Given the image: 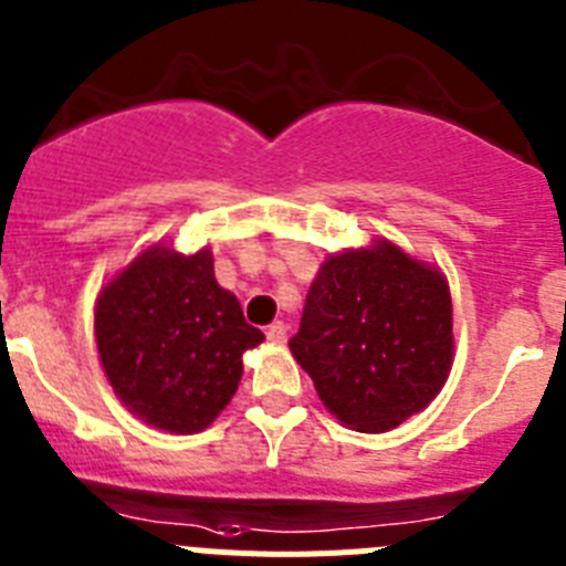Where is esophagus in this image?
Returning a JSON list of instances; mask_svg holds the SVG:
<instances>
[{"label": "esophagus", "instance_id": "obj_1", "mask_svg": "<svg viewBox=\"0 0 566 566\" xmlns=\"http://www.w3.org/2000/svg\"><path fill=\"white\" fill-rule=\"evenodd\" d=\"M268 340L284 344V340H287V324H284V321H273L271 327H268Z\"/></svg>", "mask_w": 566, "mask_h": 566}]
</instances>
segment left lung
<instances>
[{
	"instance_id": "left-lung-1",
	"label": "left lung",
	"mask_w": 566,
	"mask_h": 566,
	"mask_svg": "<svg viewBox=\"0 0 566 566\" xmlns=\"http://www.w3.org/2000/svg\"><path fill=\"white\" fill-rule=\"evenodd\" d=\"M290 353L344 426L395 429L440 395L454 364L446 276L389 239L335 253L310 284Z\"/></svg>"
}]
</instances>
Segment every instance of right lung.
I'll list each match as a JSON object with an SVG mask.
<instances>
[{"label": "right lung", "instance_id": "right-lung-1", "mask_svg": "<svg viewBox=\"0 0 566 566\" xmlns=\"http://www.w3.org/2000/svg\"><path fill=\"white\" fill-rule=\"evenodd\" d=\"M95 340L120 403L155 429L197 434L231 403L242 355L264 340L213 279L208 248L151 245L95 304Z\"/></svg>", "mask_w": 566, "mask_h": 566}]
</instances>
